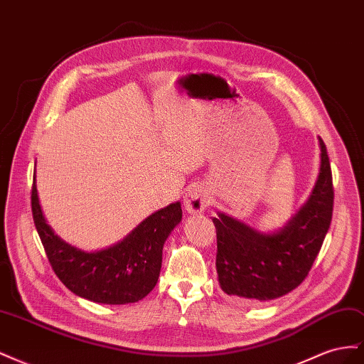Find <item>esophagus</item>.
Returning a JSON list of instances; mask_svg holds the SVG:
<instances>
[{
  "label": "esophagus",
  "instance_id": "1",
  "mask_svg": "<svg viewBox=\"0 0 364 364\" xmlns=\"http://www.w3.org/2000/svg\"><path fill=\"white\" fill-rule=\"evenodd\" d=\"M209 203L208 193L200 185H193L188 190V193L183 197V205L185 209L190 214H200L203 213Z\"/></svg>",
  "mask_w": 364,
  "mask_h": 364
}]
</instances>
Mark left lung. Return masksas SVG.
Returning <instances> with one entry per match:
<instances>
[{"label": "left lung", "mask_w": 364, "mask_h": 364, "mask_svg": "<svg viewBox=\"0 0 364 364\" xmlns=\"http://www.w3.org/2000/svg\"><path fill=\"white\" fill-rule=\"evenodd\" d=\"M321 168L308 200L289 223L272 234L223 213L213 218L217 230L218 284L232 299L258 305L290 293L302 284L331 225L334 188L322 138Z\"/></svg>", "instance_id": "obj_1"}]
</instances>
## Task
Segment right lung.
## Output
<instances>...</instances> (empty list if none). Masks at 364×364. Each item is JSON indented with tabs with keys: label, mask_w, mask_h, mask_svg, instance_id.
<instances>
[{
	"label": "right lung",
	"mask_w": 364,
	"mask_h": 364,
	"mask_svg": "<svg viewBox=\"0 0 364 364\" xmlns=\"http://www.w3.org/2000/svg\"><path fill=\"white\" fill-rule=\"evenodd\" d=\"M31 213L54 273L74 294L109 305L138 302L158 282L165 240L182 220L181 202L149 215L119 243L85 252L65 243L47 225L36 190L31 188Z\"/></svg>",
	"instance_id": "right-lung-1"
}]
</instances>
